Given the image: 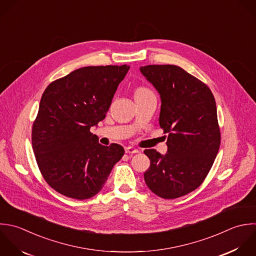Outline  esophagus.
I'll use <instances>...</instances> for the list:
<instances>
[{
  "label": "esophagus",
  "mask_w": 256,
  "mask_h": 256,
  "mask_svg": "<svg viewBox=\"0 0 256 256\" xmlns=\"http://www.w3.org/2000/svg\"><path fill=\"white\" fill-rule=\"evenodd\" d=\"M124 150H126V154H138L140 152L138 150H136V148H134L132 146H128V148H124Z\"/></svg>",
  "instance_id": "1"
}]
</instances>
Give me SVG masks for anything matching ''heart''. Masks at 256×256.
<instances>
[{"instance_id": "1", "label": "heart", "mask_w": 256, "mask_h": 256, "mask_svg": "<svg viewBox=\"0 0 256 256\" xmlns=\"http://www.w3.org/2000/svg\"><path fill=\"white\" fill-rule=\"evenodd\" d=\"M150 92V90H148L146 88L140 86V88H138L136 90L134 94H144V92Z\"/></svg>"}]
</instances>
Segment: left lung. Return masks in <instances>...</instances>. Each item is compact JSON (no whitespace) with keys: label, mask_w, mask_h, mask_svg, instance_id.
Masks as SVG:
<instances>
[{"label":"left lung","mask_w":256,"mask_h":256,"mask_svg":"<svg viewBox=\"0 0 256 256\" xmlns=\"http://www.w3.org/2000/svg\"><path fill=\"white\" fill-rule=\"evenodd\" d=\"M142 74L160 94V126L168 134V152L146 150L148 188L164 200L196 190L208 174L220 146L216 104L210 88L174 64H150Z\"/></svg>","instance_id":"left-lung-1"}]
</instances>
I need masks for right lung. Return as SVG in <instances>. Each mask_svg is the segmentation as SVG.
Returning <instances> with one entry per match:
<instances>
[{
  "label": "right lung",
  "instance_id": "right-lung-1",
  "mask_svg": "<svg viewBox=\"0 0 256 256\" xmlns=\"http://www.w3.org/2000/svg\"><path fill=\"white\" fill-rule=\"evenodd\" d=\"M128 68L84 66L44 90L32 124V146L42 178L58 194L80 200L92 198L122 158V146H102L90 128L106 118Z\"/></svg>",
  "mask_w": 256,
  "mask_h": 256
}]
</instances>
